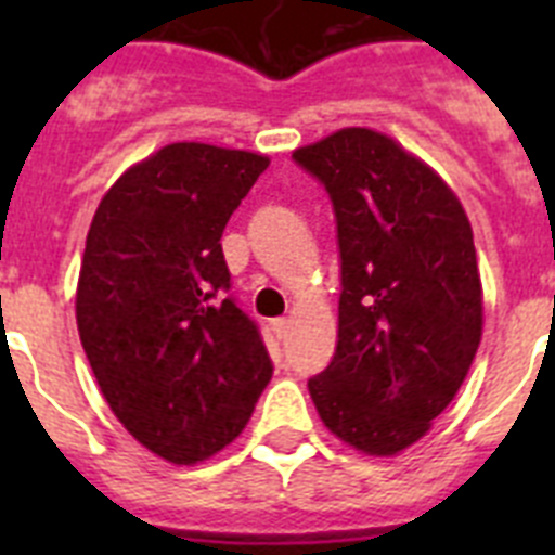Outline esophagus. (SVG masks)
<instances>
[{
	"label": "esophagus",
	"mask_w": 555,
	"mask_h": 555,
	"mask_svg": "<svg viewBox=\"0 0 555 555\" xmlns=\"http://www.w3.org/2000/svg\"><path fill=\"white\" fill-rule=\"evenodd\" d=\"M272 331H274V336L283 338L288 333V320H272Z\"/></svg>",
	"instance_id": "34e87169"
}]
</instances>
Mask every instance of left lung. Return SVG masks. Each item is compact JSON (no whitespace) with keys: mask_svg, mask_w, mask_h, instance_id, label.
<instances>
[{"mask_svg":"<svg viewBox=\"0 0 555 555\" xmlns=\"http://www.w3.org/2000/svg\"><path fill=\"white\" fill-rule=\"evenodd\" d=\"M292 158L325 185L341 258L336 352L308 391L341 442L395 455L428 434L478 352L473 228L448 183L384 132L345 127Z\"/></svg>","mask_w":555,"mask_h":555,"instance_id":"1","label":"left lung"}]
</instances>
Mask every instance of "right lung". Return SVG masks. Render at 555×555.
<instances>
[{
  "instance_id": "1",
  "label": "right lung",
  "mask_w": 555,
  "mask_h": 555,
  "mask_svg": "<svg viewBox=\"0 0 555 555\" xmlns=\"http://www.w3.org/2000/svg\"><path fill=\"white\" fill-rule=\"evenodd\" d=\"M269 158L180 141L130 166L88 230L77 331L119 423L171 464L228 448L272 380L222 233Z\"/></svg>"
}]
</instances>
